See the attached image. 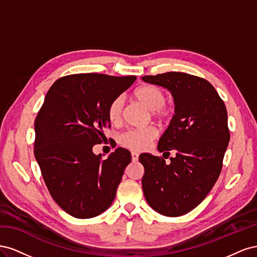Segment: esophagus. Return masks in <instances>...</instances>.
I'll return each mask as SVG.
<instances>
[{
	"instance_id": "1",
	"label": "esophagus",
	"mask_w": 257,
	"mask_h": 257,
	"mask_svg": "<svg viewBox=\"0 0 257 257\" xmlns=\"http://www.w3.org/2000/svg\"><path fill=\"white\" fill-rule=\"evenodd\" d=\"M138 157H139V154L137 152H132V161L137 162L138 161Z\"/></svg>"
}]
</instances>
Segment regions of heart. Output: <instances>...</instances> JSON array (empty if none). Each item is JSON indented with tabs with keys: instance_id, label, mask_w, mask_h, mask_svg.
<instances>
[{
	"instance_id": "1",
	"label": "heart",
	"mask_w": 257,
	"mask_h": 257,
	"mask_svg": "<svg viewBox=\"0 0 257 257\" xmlns=\"http://www.w3.org/2000/svg\"><path fill=\"white\" fill-rule=\"evenodd\" d=\"M133 97L138 103L144 105L148 109L151 110L153 118L161 122H167L174 114L172 107L165 105V93L161 88L153 84H145L137 88ZM124 102L123 98L118 96L113 98L107 107L108 120L113 125H119L122 121ZM158 136V131L154 126H148L145 128H134L123 133L119 143L122 147L127 148L133 151H143L147 149L150 144Z\"/></svg>"
}]
</instances>
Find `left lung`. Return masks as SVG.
Segmentation results:
<instances>
[{
  "label": "left lung",
  "instance_id": "obj_1",
  "mask_svg": "<svg viewBox=\"0 0 257 257\" xmlns=\"http://www.w3.org/2000/svg\"><path fill=\"white\" fill-rule=\"evenodd\" d=\"M142 79L168 89L176 104L158 145L160 152L169 157L173 150L176 157L166 164L162 157L139 155L144 194L157 212L180 216L205 199L221 174L230 138L226 107L213 85L197 76L167 72Z\"/></svg>",
  "mask_w": 257,
  "mask_h": 257
}]
</instances>
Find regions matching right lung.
<instances>
[{
	"mask_svg": "<svg viewBox=\"0 0 257 257\" xmlns=\"http://www.w3.org/2000/svg\"><path fill=\"white\" fill-rule=\"evenodd\" d=\"M135 80L98 73L61 77L37 113L34 155L43 179L54 201L77 219L94 217L111 205L132 161L123 148L103 161L92 148L110 127L108 105Z\"/></svg>",
	"mask_w": 257,
	"mask_h": 257,
	"instance_id": "add662e5",
	"label": "right lung"
}]
</instances>
